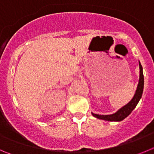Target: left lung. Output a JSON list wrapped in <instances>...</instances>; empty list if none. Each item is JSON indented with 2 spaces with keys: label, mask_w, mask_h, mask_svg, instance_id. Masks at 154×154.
<instances>
[{
  "label": "left lung",
  "mask_w": 154,
  "mask_h": 154,
  "mask_svg": "<svg viewBox=\"0 0 154 154\" xmlns=\"http://www.w3.org/2000/svg\"><path fill=\"white\" fill-rule=\"evenodd\" d=\"M139 66H140V79H139V83L138 85H137V90H136L133 99L127 104L125 105L124 106L119 109L117 112H116L115 113L110 114V115H99V114H95L92 112L93 116L99 119H103V120L111 121V122H119V121L123 120L125 118L127 117L131 113L132 111L135 109L137 105L138 104L139 101L140 100L141 97H142L143 91V73L142 65H141L140 62H139Z\"/></svg>",
  "instance_id": "8db88e82"
}]
</instances>
